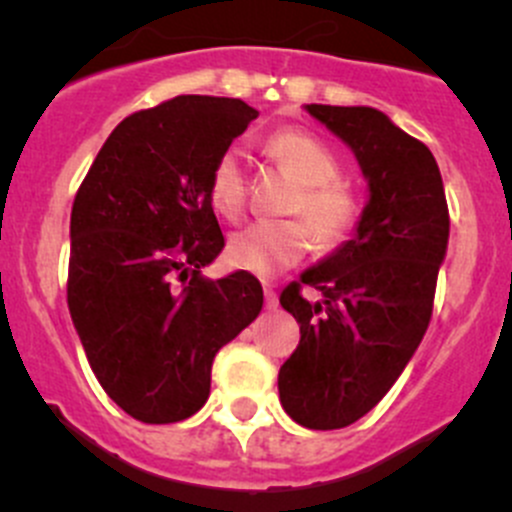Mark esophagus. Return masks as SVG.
Returning a JSON list of instances; mask_svg holds the SVG:
<instances>
[{"mask_svg": "<svg viewBox=\"0 0 512 512\" xmlns=\"http://www.w3.org/2000/svg\"><path fill=\"white\" fill-rule=\"evenodd\" d=\"M265 307L270 309V312L280 307V299H277V292L272 289V285H265Z\"/></svg>", "mask_w": 512, "mask_h": 512, "instance_id": "34e87169", "label": "esophagus"}]
</instances>
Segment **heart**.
I'll return each instance as SVG.
<instances>
[{
  "mask_svg": "<svg viewBox=\"0 0 512 512\" xmlns=\"http://www.w3.org/2000/svg\"><path fill=\"white\" fill-rule=\"evenodd\" d=\"M265 156L282 168L299 190L289 198L287 215L294 220L252 223L227 242V260L252 275L270 277L297 265L317 242L332 252L347 245L364 215V203L339 178V160L314 136L299 128H282L265 141ZM208 193L225 220H240L247 203V175L235 148L220 153L210 168Z\"/></svg>",
  "mask_w": 512,
  "mask_h": 512,
  "instance_id": "heart-1",
  "label": "heart"
}]
</instances>
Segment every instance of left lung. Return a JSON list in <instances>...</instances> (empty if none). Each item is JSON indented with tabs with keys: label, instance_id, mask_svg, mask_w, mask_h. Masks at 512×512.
<instances>
[{
	"label": "left lung",
	"instance_id": "obj_1",
	"mask_svg": "<svg viewBox=\"0 0 512 512\" xmlns=\"http://www.w3.org/2000/svg\"><path fill=\"white\" fill-rule=\"evenodd\" d=\"M307 111L352 148L371 193L354 240L280 294L299 322L297 349L277 376L280 401L299 426L332 431L369 414L421 344L451 218L426 143L369 106ZM304 286L323 299L304 300Z\"/></svg>",
	"mask_w": 512,
	"mask_h": 512
}]
</instances>
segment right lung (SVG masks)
Returning <instances> with one entry per match:
<instances>
[{
  "instance_id": "right-lung-1",
  "label": "right lung",
  "mask_w": 512,
  "mask_h": 512,
  "mask_svg": "<svg viewBox=\"0 0 512 512\" xmlns=\"http://www.w3.org/2000/svg\"><path fill=\"white\" fill-rule=\"evenodd\" d=\"M257 116L218 96L143 108L113 128L76 190L66 302L98 384L136 421L203 409L215 354L262 309L250 272H200L225 245L210 168Z\"/></svg>"
}]
</instances>
